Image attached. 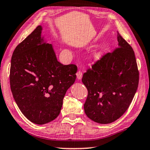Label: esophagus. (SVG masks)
I'll return each mask as SVG.
<instances>
[{"label":"esophagus","instance_id":"34e87169","mask_svg":"<svg viewBox=\"0 0 150 150\" xmlns=\"http://www.w3.org/2000/svg\"><path fill=\"white\" fill-rule=\"evenodd\" d=\"M76 75H77V79H81L82 76H83V73H82L81 71H77V73H76Z\"/></svg>","mask_w":150,"mask_h":150}]
</instances>
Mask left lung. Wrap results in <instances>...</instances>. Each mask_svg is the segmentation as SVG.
Masks as SVG:
<instances>
[{
  "label": "left lung",
  "mask_w": 150,
  "mask_h": 150,
  "mask_svg": "<svg viewBox=\"0 0 150 150\" xmlns=\"http://www.w3.org/2000/svg\"><path fill=\"white\" fill-rule=\"evenodd\" d=\"M118 48L104 55L83 75L88 95L84 104L88 117L111 123L126 112L139 84V71L131 46L117 33Z\"/></svg>",
  "instance_id": "8db88e82"
}]
</instances>
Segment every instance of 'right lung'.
Listing matches in <instances>:
<instances>
[{
    "label": "right lung",
    "instance_id": "add662e5",
    "mask_svg": "<svg viewBox=\"0 0 150 150\" xmlns=\"http://www.w3.org/2000/svg\"><path fill=\"white\" fill-rule=\"evenodd\" d=\"M38 25L13 53L10 85L18 107L29 120L44 125L59 115L67 89L74 83L77 67L57 61L51 44Z\"/></svg>",
    "mask_w": 150,
    "mask_h": 150
}]
</instances>
